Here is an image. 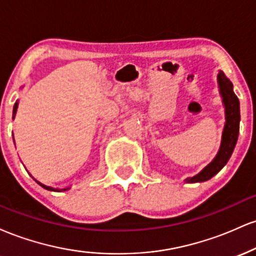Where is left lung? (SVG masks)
I'll use <instances>...</instances> for the list:
<instances>
[{
  "mask_svg": "<svg viewBox=\"0 0 256 256\" xmlns=\"http://www.w3.org/2000/svg\"><path fill=\"white\" fill-rule=\"evenodd\" d=\"M218 83L220 88V94L222 96V102L225 104V114L226 122L224 132H222V146L216 158L207 167H204L198 176L192 178H188V183H196V182L208 180L216 176L220 170L226 165V162L230 158L232 152H234V146L237 143L240 132V101L237 96L234 95L232 90V83L230 82L224 72H219Z\"/></svg>",
  "mask_w": 256,
  "mask_h": 256,
  "instance_id": "left-lung-1",
  "label": "left lung"
}]
</instances>
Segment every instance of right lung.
Wrapping results in <instances>:
<instances>
[{
	"instance_id": "obj_1",
	"label": "right lung",
	"mask_w": 256,
	"mask_h": 256,
	"mask_svg": "<svg viewBox=\"0 0 256 256\" xmlns=\"http://www.w3.org/2000/svg\"><path fill=\"white\" fill-rule=\"evenodd\" d=\"M16 108H18V101L16 102V104H14V108H13V118H14V116H16ZM37 183L42 185V186L46 188V189H48V190H54V192H62V190H67V189H68V188H64V189H55V188L48 186V185H44V184H42V183H40V182H37Z\"/></svg>"
}]
</instances>
